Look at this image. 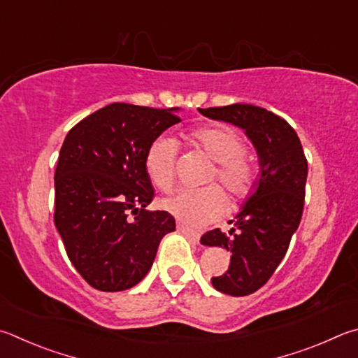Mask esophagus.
I'll use <instances>...</instances> for the list:
<instances>
[{
	"label": "esophagus",
	"instance_id": "34e87169",
	"mask_svg": "<svg viewBox=\"0 0 358 358\" xmlns=\"http://www.w3.org/2000/svg\"><path fill=\"white\" fill-rule=\"evenodd\" d=\"M177 230L180 231V233H183V235H186L187 238H191V239H194V241H199L200 239V235L197 231H194V230H191V229H187V227H185V225H181V224H178L177 225Z\"/></svg>",
	"mask_w": 358,
	"mask_h": 358
}]
</instances>
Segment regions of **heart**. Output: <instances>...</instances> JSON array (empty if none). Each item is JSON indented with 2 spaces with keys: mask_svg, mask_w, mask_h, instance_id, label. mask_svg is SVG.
Here are the masks:
<instances>
[{
  "mask_svg": "<svg viewBox=\"0 0 358 358\" xmlns=\"http://www.w3.org/2000/svg\"><path fill=\"white\" fill-rule=\"evenodd\" d=\"M187 142L200 148L214 161L206 183L219 180L236 200L249 197L255 189L258 171L244 153L241 134L230 127L208 125L192 129ZM177 142L159 136L147 148L145 169L152 183L161 191H171L175 181ZM162 210L171 213L180 222L189 227H203L220 217L227 208V196L219 186H208L199 191L181 189L161 201Z\"/></svg>",
  "mask_w": 358,
  "mask_h": 358,
  "instance_id": "obj_1",
  "label": "heart"
}]
</instances>
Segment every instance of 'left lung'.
<instances>
[{"mask_svg":"<svg viewBox=\"0 0 358 358\" xmlns=\"http://www.w3.org/2000/svg\"><path fill=\"white\" fill-rule=\"evenodd\" d=\"M201 115L244 129L258 155L259 173L255 189L245 200L233 229L206 231L200 243L231 253L225 274L213 277L217 291L247 296L274 274L301 224L308 164L297 133L282 117L253 105L200 109Z\"/></svg>","mask_w":358,"mask_h":358,"instance_id":"left-lung-1","label":"left lung"}]
</instances>
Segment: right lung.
Segmentation results:
<instances>
[{"instance_id": "1", "label": "right lung", "mask_w": 358, "mask_h": 358, "mask_svg": "<svg viewBox=\"0 0 358 358\" xmlns=\"http://www.w3.org/2000/svg\"><path fill=\"white\" fill-rule=\"evenodd\" d=\"M178 111L113 103L64 139L55 173V225L71 264L95 289L138 285L152 269L161 239L175 231L172 214L147 210L155 189L145 153L180 122Z\"/></svg>"}]
</instances>
